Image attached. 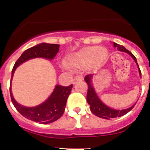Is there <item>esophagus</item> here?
I'll return each mask as SVG.
<instances>
[{"mask_svg": "<svg viewBox=\"0 0 150 150\" xmlns=\"http://www.w3.org/2000/svg\"><path fill=\"white\" fill-rule=\"evenodd\" d=\"M83 76H80V75H77V76H76L75 77H74V80H73V83H74V84H76L78 81H81V80H83Z\"/></svg>", "mask_w": 150, "mask_h": 150, "instance_id": "1", "label": "esophagus"}]
</instances>
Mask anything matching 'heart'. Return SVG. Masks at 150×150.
I'll list each match as a JSON object with an SVG mask.
<instances>
[{
	"label": "heart",
	"instance_id": "obj_1",
	"mask_svg": "<svg viewBox=\"0 0 150 150\" xmlns=\"http://www.w3.org/2000/svg\"><path fill=\"white\" fill-rule=\"evenodd\" d=\"M108 55V51L104 47L86 46L76 53L69 55L67 59V64L75 68H83L88 65L96 68L101 67L105 63Z\"/></svg>",
	"mask_w": 150,
	"mask_h": 150
}]
</instances>
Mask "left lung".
Segmentation results:
<instances>
[{
    "instance_id": "left-lung-1",
    "label": "left lung",
    "mask_w": 150,
    "mask_h": 150,
    "mask_svg": "<svg viewBox=\"0 0 150 150\" xmlns=\"http://www.w3.org/2000/svg\"><path fill=\"white\" fill-rule=\"evenodd\" d=\"M113 46H114V47L117 48V50H119V51L127 52V53L129 54V55L132 57V59L134 60L135 63L137 64L139 70V74H140V76H141V71H140V68H139L137 59H136L134 55L131 52L128 51V50H126V49L123 46L119 45L116 43H113ZM92 77H93V74H88V75H86V76H85L84 79L85 81L86 82V83L88 84V86L86 96L87 102H88V104L90 105V110L91 111V112H92L93 114H95V116H98V117L102 118V119L110 120L112 118L120 117V116H124V115L128 113L129 111H131L133 109V107H134V105L129 107L128 109L121 110L112 109L110 107H107V105H105V104L100 100V98L98 97L97 94L95 93V89H94L93 86H92V84H91V79H92Z\"/></svg>"
}]
</instances>
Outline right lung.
I'll use <instances>...</instances> for the list:
<instances>
[{
	"mask_svg": "<svg viewBox=\"0 0 150 150\" xmlns=\"http://www.w3.org/2000/svg\"><path fill=\"white\" fill-rule=\"evenodd\" d=\"M59 46L60 45L59 44L43 43L25 50L13 66L11 81L16 69L21 64L34 58H44L49 60L53 59L59 51ZM72 88V84L69 86H62L57 85L55 86L53 92L46 101L34 107H24L16 101L12 95L11 84L10 86V92L12 103L18 112H20V114L24 117L41 124H49L59 120L63 115L67 98L71 93Z\"/></svg>",
	"mask_w": 150,
	"mask_h": 150,
	"instance_id": "add662e5",
	"label": "right lung"
}]
</instances>
